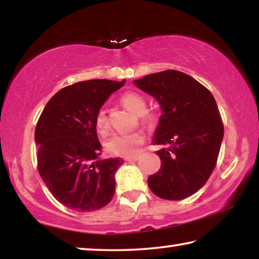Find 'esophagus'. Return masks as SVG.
I'll list each match as a JSON object with an SVG mask.
<instances>
[{
    "mask_svg": "<svg viewBox=\"0 0 259 259\" xmlns=\"http://www.w3.org/2000/svg\"><path fill=\"white\" fill-rule=\"evenodd\" d=\"M138 159H140V156H131V157H126L124 160H126V161H136Z\"/></svg>",
    "mask_w": 259,
    "mask_h": 259,
    "instance_id": "obj_1",
    "label": "esophagus"
}]
</instances>
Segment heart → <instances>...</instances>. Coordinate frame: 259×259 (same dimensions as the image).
Masks as SVG:
<instances>
[{
  "label": "heart",
  "instance_id": "heart-1",
  "mask_svg": "<svg viewBox=\"0 0 259 259\" xmlns=\"http://www.w3.org/2000/svg\"><path fill=\"white\" fill-rule=\"evenodd\" d=\"M123 106L140 115L142 121L148 122L151 119V115L146 113V101L141 94L136 92H125L121 96ZM95 128L99 134L105 135L109 129V123L103 110H100L95 116ZM144 142V135L141 131H133L128 134H116L111 136L106 142V149L108 152L115 156L131 157L136 154L140 150V146Z\"/></svg>",
  "mask_w": 259,
  "mask_h": 259
}]
</instances>
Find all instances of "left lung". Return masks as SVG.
Returning <instances> with one entry per match:
<instances>
[{
  "label": "left lung",
  "mask_w": 259,
  "mask_h": 259,
  "mask_svg": "<svg viewBox=\"0 0 259 259\" xmlns=\"http://www.w3.org/2000/svg\"><path fill=\"white\" fill-rule=\"evenodd\" d=\"M134 83L160 105L161 115L152 143L167 145L156 152L159 171L148 185L165 200H183L209 179L223 140V123L211 93L183 72L152 73Z\"/></svg>",
  "instance_id": "obj_1"
}]
</instances>
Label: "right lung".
Returning <instances> with one entry per match:
<instances>
[{
  "label": "right lung",
  "instance_id": "right-lung-1",
  "mask_svg": "<svg viewBox=\"0 0 259 259\" xmlns=\"http://www.w3.org/2000/svg\"><path fill=\"white\" fill-rule=\"evenodd\" d=\"M124 83L96 79L71 84L50 99L38 119V172L53 196L71 209L94 211L113 199L115 172L123 160L100 158L95 116Z\"/></svg>",
  "mask_w": 259,
  "mask_h": 259
}]
</instances>
